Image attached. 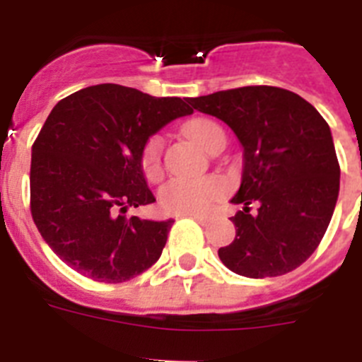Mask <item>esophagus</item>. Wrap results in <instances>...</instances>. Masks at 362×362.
Instances as JSON below:
<instances>
[{
  "mask_svg": "<svg viewBox=\"0 0 362 362\" xmlns=\"http://www.w3.org/2000/svg\"><path fill=\"white\" fill-rule=\"evenodd\" d=\"M190 217L194 221H197L199 225H209L210 221H212V216H204V214H190Z\"/></svg>",
  "mask_w": 362,
  "mask_h": 362,
  "instance_id": "1",
  "label": "esophagus"
}]
</instances>
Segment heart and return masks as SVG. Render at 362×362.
I'll list each match as a JSON object with an SVG mask.
<instances>
[{"label":"heart","instance_id":"obj_1","mask_svg":"<svg viewBox=\"0 0 362 362\" xmlns=\"http://www.w3.org/2000/svg\"><path fill=\"white\" fill-rule=\"evenodd\" d=\"M185 132L194 137L206 150L212 148L217 139H225V132L216 121L209 117H194L185 123ZM163 139L161 136H150L141 148V168L146 179L158 181L163 174ZM226 185L219 177L201 179H172L159 192V206L165 212L190 216L201 214L225 196Z\"/></svg>","mask_w":362,"mask_h":362}]
</instances>
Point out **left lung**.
I'll return each instance as SVG.
<instances>
[{"label":"left lung","instance_id":"8db88e82","mask_svg":"<svg viewBox=\"0 0 362 362\" xmlns=\"http://www.w3.org/2000/svg\"><path fill=\"white\" fill-rule=\"evenodd\" d=\"M190 105L225 121L245 148L232 199L243 210L230 217L235 239L217 252L223 264L252 279L296 270L321 243L339 196L341 168L325 117L300 95L268 85L214 92Z\"/></svg>","mask_w":362,"mask_h":362}]
</instances>
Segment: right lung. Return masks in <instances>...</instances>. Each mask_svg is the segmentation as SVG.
Segmentation results:
<instances>
[{"instance_id": "obj_1", "label": "right lung", "mask_w": 362, "mask_h": 362, "mask_svg": "<svg viewBox=\"0 0 362 362\" xmlns=\"http://www.w3.org/2000/svg\"><path fill=\"white\" fill-rule=\"evenodd\" d=\"M192 112L181 98L112 83L52 108L32 145L30 214L57 257L99 283L132 279L161 257L174 221L124 212L156 201L141 168L146 139Z\"/></svg>"}]
</instances>
